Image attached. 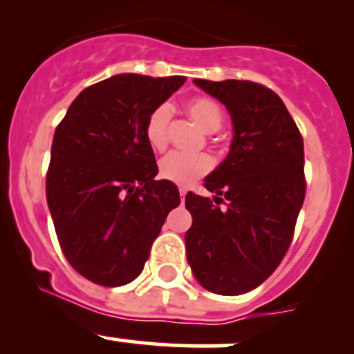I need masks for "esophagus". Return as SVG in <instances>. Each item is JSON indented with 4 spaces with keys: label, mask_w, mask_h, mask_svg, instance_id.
Wrapping results in <instances>:
<instances>
[{
    "label": "esophagus",
    "mask_w": 354,
    "mask_h": 354,
    "mask_svg": "<svg viewBox=\"0 0 354 354\" xmlns=\"http://www.w3.org/2000/svg\"><path fill=\"white\" fill-rule=\"evenodd\" d=\"M185 195H187V188H180V197L185 198Z\"/></svg>",
    "instance_id": "obj_1"
}]
</instances>
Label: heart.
I'll list each match as a JSON object with an SVG mask.
<instances>
[{
  "label": "heart",
  "instance_id": "obj_1",
  "mask_svg": "<svg viewBox=\"0 0 354 354\" xmlns=\"http://www.w3.org/2000/svg\"><path fill=\"white\" fill-rule=\"evenodd\" d=\"M185 111L188 116L202 128L205 133H214L221 128L224 121V113L214 99L205 95H197L185 102ZM171 114L173 111L167 104L157 106L149 113L144 127V135L147 144L154 151H164L167 145V131H169ZM212 169V159L205 154L185 156L180 152H171L162 157L159 162V174L162 180L171 183L188 187L198 178L205 176Z\"/></svg>",
  "mask_w": 354,
  "mask_h": 354
}]
</instances>
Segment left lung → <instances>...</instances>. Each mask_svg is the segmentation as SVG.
Wrapping results in <instances>:
<instances>
[{
  "mask_svg": "<svg viewBox=\"0 0 354 354\" xmlns=\"http://www.w3.org/2000/svg\"><path fill=\"white\" fill-rule=\"evenodd\" d=\"M194 82L226 106L233 142L205 178L214 202L192 192L185 197L194 219L185 234L187 259L207 291L243 295L277 269L291 245L306 188L303 138L270 88L248 80ZM224 199L221 209L215 203Z\"/></svg>",
  "mask_w": 354,
  "mask_h": 354,
  "instance_id": "left-lung-1",
  "label": "left lung"
}]
</instances>
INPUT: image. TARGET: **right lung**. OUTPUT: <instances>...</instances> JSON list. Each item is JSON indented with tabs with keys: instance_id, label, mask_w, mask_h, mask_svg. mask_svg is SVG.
<instances>
[{
	"instance_id": "1",
	"label": "right lung",
	"mask_w": 354,
	"mask_h": 354,
	"mask_svg": "<svg viewBox=\"0 0 354 354\" xmlns=\"http://www.w3.org/2000/svg\"><path fill=\"white\" fill-rule=\"evenodd\" d=\"M185 80L114 75L84 88L56 128L46 198L66 260L92 283H131L180 205L176 185L156 180L144 127Z\"/></svg>"
}]
</instances>
